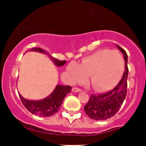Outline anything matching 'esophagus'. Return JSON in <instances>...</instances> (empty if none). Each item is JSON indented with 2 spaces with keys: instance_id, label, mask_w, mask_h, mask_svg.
<instances>
[{
  "instance_id": "34e87169",
  "label": "esophagus",
  "mask_w": 146,
  "mask_h": 146,
  "mask_svg": "<svg viewBox=\"0 0 146 146\" xmlns=\"http://www.w3.org/2000/svg\"><path fill=\"white\" fill-rule=\"evenodd\" d=\"M72 91L73 92H80L81 91V89H80L79 88H77V87H74V88H72Z\"/></svg>"
}]
</instances>
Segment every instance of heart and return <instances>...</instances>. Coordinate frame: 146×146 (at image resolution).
Here are the masks:
<instances>
[{"mask_svg":"<svg viewBox=\"0 0 146 146\" xmlns=\"http://www.w3.org/2000/svg\"><path fill=\"white\" fill-rule=\"evenodd\" d=\"M123 68L124 61L120 53L102 49L83 58L78 65L70 64L68 70L74 81L89 77L92 89L106 91L117 85L122 77Z\"/></svg>","mask_w":146,"mask_h":146,"instance_id":"1","label":"heart"}]
</instances>
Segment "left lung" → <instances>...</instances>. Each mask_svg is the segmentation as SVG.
<instances>
[{
    "label": "left lung",
    "mask_w": 146,
    "mask_h": 146,
    "mask_svg": "<svg viewBox=\"0 0 146 146\" xmlns=\"http://www.w3.org/2000/svg\"><path fill=\"white\" fill-rule=\"evenodd\" d=\"M122 52L125 61V71L117 86L106 93L90 95L89 101L84 107L85 112L90 119L97 121L106 120L115 115L123 104L127 94L128 56L124 49L117 45Z\"/></svg>",
    "instance_id": "left-lung-1"
}]
</instances>
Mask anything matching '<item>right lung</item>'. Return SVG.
Instances as JSON below:
<instances>
[{
    "label": "right lung",
    "mask_w": 146,
    "mask_h": 146,
    "mask_svg": "<svg viewBox=\"0 0 146 146\" xmlns=\"http://www.w3.org/2000/svg\"><path fill=\"white\" fill-rule=\"evenodd\" d=\"M31 51H36L45 54L46 53L44 50L42 49L41 48H33L31 49ZM49 57L57 66H64L66 62V61H60L56 58H52L51 56H49ZM70 91H71V87L69 85L64 86V85H58L49 96L42 100H28L23 98L20 94H19V95L23 105L29 112L39 117H46L54 115L58 111L64 98Z\"/></svg>",
    "instance_id": "add662e5"
}]
</instances>
